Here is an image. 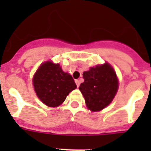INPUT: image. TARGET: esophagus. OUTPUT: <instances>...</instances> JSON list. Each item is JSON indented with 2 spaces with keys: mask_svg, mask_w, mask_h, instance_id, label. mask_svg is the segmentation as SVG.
<instances>
[{
  "mask_svg": "<svg viewBox=\"0 0 151 151\" xmlns=\"http://www.w3.org/2000/svg\"><path fill=\"white\" fill-rule=\"evenodd\" d=\"M75 83H76V85H77V87H79V85H80V81L78 80H76L75 81Z\"/></svg>",
  "mask_w": 151,
  "mask_h": 151,
  "instance_id": "1",
  "label": "esophagus"
}]
</instances>
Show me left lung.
Wrapping results in <instances>:
<instances>
[{
    "label": "left lung",
    "instance_id": "8db88e82",
    "mask_svg": "<svg viewBox=\"0 0 151 151\" xmlns=\"http://www.w3.org/2000/svg\"><path fill=\"white\" fill-rule=\"evenodd\" d=\"M84 82L79 87L88 110L100 111L110 104L118 89V79L108 63L97 65L83 73Z\"/></svg>",
    "mask_w": 151,
    "mask_h": 151
}]
</instances>
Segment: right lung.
Segmentation results:
<instances>
[{
	"mask_svg": "<svg viewBox=\"0 0 151 151\" xmlns=\"http://www.w3.org/2000/svg\"><path fill=\"white\" fill-rule=\"evenodd\" d=\"M33 85L40 100L50 107L61 105L77 88L72 76L63 72L59 63L51 61L39 66L33 78Z\"/></svg>",
	"mask_w": 151,
	"mask_h": 151,
	"instance_id": "right-lung-1",
	"label": "right lung"
}]
</instances>
